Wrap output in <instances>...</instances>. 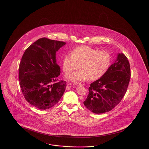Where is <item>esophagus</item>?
Segmentation results:
<instances>
[{
    "label": "esophagus",
    "instance_id": "34e87169",
    "mask_svg": "<svg viewBox=\"0 0 149 149\" xmlns=\"http://www.w3.org/2000/svg\"><path fill=\"white\" fill-rule=\"evenodd\" d=\"M74 84L75 85H82V84H81V83H78V82H74Z\"/></svg>",
    "mask_w": 149,
    "mask_h": 149
}]
</instances>
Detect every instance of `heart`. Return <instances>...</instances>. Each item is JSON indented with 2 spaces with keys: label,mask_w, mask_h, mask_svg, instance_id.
<instances>
[{
  "label": "heart",
  "mask_w": 149,
  "mask_h": 149,
  "mask_svg": "<svg viewBox=\"0 0 149 149\" xmlns=\"http://www.w3.org/2000/svg\"><path fill=\"white\" fill-rule=\"evenodd\" d=\"M111 63V56L106 51L94 49L89 46H80L66 54L63 60V70L66 74L75 71L66 77L74 82L89 79L96 80L102 78L108 70Z\"/></svg>",
  "instance_id": "b5f03b06"
}]
</instances>
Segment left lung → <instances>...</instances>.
Here are the masks:
<instances>
[{"label":"left lung","instance_id":"8db88e82","mask_svg":"<svg viewBox=\"0 0 149 149\" xmlns=\"http://www.w3.org/2000/svg\"><path fill=\"white\" fill-rule=\"evenodd\" d=\"M130 78L127 57L118 54L117 60L110 66L104 75L91 84L84 106L94 113L111 111L125 96Z\"/></svg>","mask_w":149,"mask_h":149}]
</instances>
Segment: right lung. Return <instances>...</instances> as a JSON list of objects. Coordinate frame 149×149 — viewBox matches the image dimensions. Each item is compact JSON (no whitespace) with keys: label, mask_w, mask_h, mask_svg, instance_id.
<instances>
[{"label":"right lung","mask_w":149,"mask_h":149,"mask_svg":"<svg viewBox=\"0 0 149 149\" xmlns=\"http://www.w3.org/2000/svg\"><path fill=\"white\" fill-rule=\"evenodd\" d=\"M66 43L43 37L26 50L19 66L22 92L32 106L45 110L55 106L63 95L66 81L59 80L60 68L56 52Z\"/></svg>","instance_id":"1"}]
</instances>
